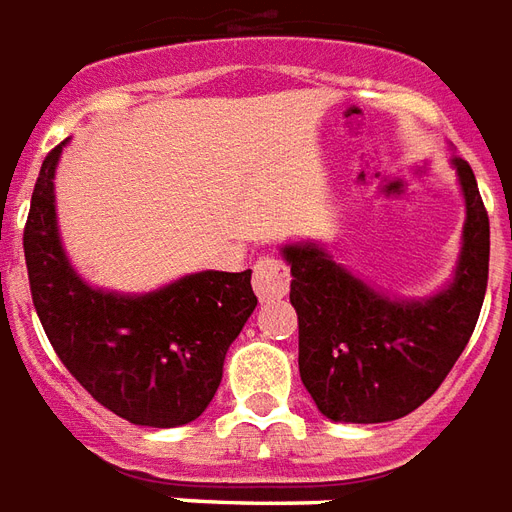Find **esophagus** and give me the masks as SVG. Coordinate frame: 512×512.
I'll list each match as a JSON object with an SVG mask.
<instances>
[{
  "mask_svg": "<svg viewBox=\"0 0 512 512\" xmlns=\"http://www.w3.org/2000/svg\"><path fill=\"white\" fill-rule=\"evenodd\" d=\"M289 283H292V272L281 259L264 256L253 264V289L261 302L281 300L289 292Z\"/></svg>",
  "mask_w": 512,
  "mask_h": 512,
  "instance_id": "1",
  "label": "esophagus"
}]
</instances>
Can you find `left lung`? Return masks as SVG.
Returning <instances> with one entry per match:
<instances>
[{"label": "left lung", "instance_id": "left-lung-1", "mask_svg": "<svg viewBox=\"0 0 512 512\" xmlns=\"http://www.w3.org/2000/svg\"><path fill=\"white\" fill-rule=\"evenodd\" d=\"M464 248L453 283L428 300H390L305 242L286 245L300 324V376L335 423H387L414 412L445 382L475 333L488 286L491 229L466 160Z\"/></svg>", "mask_w": 512, "mask_h": 512}]
</instances>
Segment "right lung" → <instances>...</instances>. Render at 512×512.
Listing matches in <instances>:
<instances>
[{"mask_svg": "<svg viewBox=\"0 0 512 512\" xmlns=\"http://www.w3.org/2000/svg\"><path fill=\"white\" fill-rule=\"evenodd\" d=\"M59 152L62 144L40 166L24 226L29 289L48 341L78 384L122 420L190 423L210 406L231 341L256 308L251 270L196 272L141 297L92 289L59 242Z\"/></svg>", "mask_w": 512, "mask_h": 512, "instance_id": "obj_1", "label": "right lung"}]
</instances>
